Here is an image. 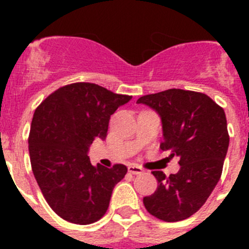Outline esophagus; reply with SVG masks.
<instances>
[{"instance_id": "obj_1", "label": "esophagus", "mask_w": 249, "mask_h": 249, "mask_svg": "<svg viewBox=\"0 0 249 249\" xmlns=\"http://www.w3.org/2000/svg\"><path fill=\"white\" fill-rule=\"evenodd\" d=\"M128 172L132 173V175H141V173H143V169L141 168V167L136 166V164H129Z\"/></svg>"}]
</instances>
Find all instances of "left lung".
I'll return each instance as SVG.
<instances>
[{
	"instance_id": "8db88e82",
	"label": "left lung",
	"mask_w": 249,
	"mask_h": 249,
	"mask_svg": "<svg viewBox=\"0 0 249 249\" xmlns=\"http://www.w3.org/2000/svg\"><path fill=\"white\" fill-rule=\"evenodd\" d=\"M137 103L160 116V149H171V157H179L181 166L169 177L162 171L152 172L158 187L143 204L158 219L183 221L206 203L221 178L230 144L226 113L207 94L177 89L147 94Z\"/></svg>"
}]
</instances>
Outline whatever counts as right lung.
Instances as JSON below:
<instances>
[{"mask_svg": "<svg viewBox=\"0 0 249 249\" xmlns=\"http://www.w3.org/2000/svg\"><path fill=\"white\" fill-rule=\"evenodd\" d=\"M132 100L94 83H73L50 94L35 111L28 151L35 178L61 218L89 224L108 210L124 164L94 167L89 157L96 138L105 140L111 114Z\"/></svg>", "mask_w": 249, "mask_h": 249, "instance_id": "1", "label": "right lung"}]
</instances>
